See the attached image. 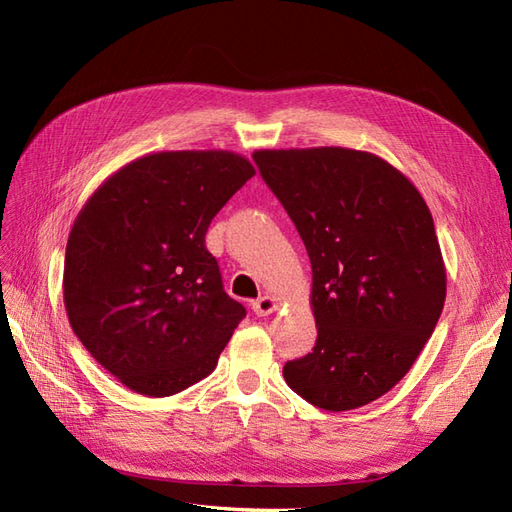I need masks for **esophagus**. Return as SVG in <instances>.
I'll use <instances>...</instances> for the list:
<instances>
[{"mask_svg":"<svg viewBox=\"0 0 512 512\" xmlns=\"http://www.w3.org/2000/svg\"><path fill=\"white\" fill-rule=\"evenodd\" d=\"M276 300L272 298V296H261V298H257L255 302H253V311H255V315H259V317H266V315H270V313H274L276 311Z\"/></svg>","mask_w":512,"mask_h":512,"instance_id":"obj_1","label":"esophagus"}]
</instances>
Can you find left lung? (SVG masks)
<instances>
[{
    "label": "left lung",
    "mask_w": 512,
    "mask_h": 512,
    "mask_svg": "<svg viewBox=\"0 0 512 512\" xmlns=\"http://www.w3.org/2000/svg\"><path fill=\"white\" fill-rule=\"evenodd\" d=\"M261 178L311 259V354L283 367L287 386L328 412L397 386L435 330L446 268L418 188L371 152L257 150Z\"/></svg>",
    "instance_id": "1"
}]
</instances>
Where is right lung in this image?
I'll return each instance as SVG.
<instances>
[{
    "label": "right lung",
    "instance_id": "add662e5",
    "mask_svg": "<svg viewBox=\"0 0 512 512\" xmlns=\"http://www.w3.org/2000/svg\"><path fill=\"white\" fill-rule=\"evenodd\" d=\"M253 175L236 152H158L85 201L66 244L64 306L126 388L171 397L214 371L246 309L225 294L206 231Z\"/></svg>",
    "mask_w": 512,
    "mask_h": 512
}]
</instances>
